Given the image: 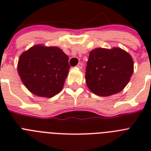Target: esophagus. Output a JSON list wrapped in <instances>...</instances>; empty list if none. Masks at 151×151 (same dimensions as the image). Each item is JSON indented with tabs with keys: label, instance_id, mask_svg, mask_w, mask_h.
<instances>
[{
	"label": "esophagus",
	"instance_id": "esophagus-1",
	"mask_svg": "<svg viewBox=\"0 0 151 151\" xmlns=\"http://www.w3.org/2000/svg\"><path fill=\"white\" fill-rule=\"evenodd\" d=\"M77 67H78V69H80V70H81V69L82 68V63H78V65H77Z\"/></svg>",
	"mask_w": 151,
	"mask_h": 151
}]
</instances>
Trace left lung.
<instances>
[{"instance_id":"left-lung-1","label":"left lung","mask_w":151,"mask_h":151,"mask_svg":"<svg viewBox=\"0 0 151 151\" xmlns=\"http://www.w3.org/2000/svg\"><path fill=\"white\" fill-rule=\"evenodd\" d=\"M133 70L131 55L122 48H95L87 63L86 85L94 94L110 96L124 89Z\"/></svg>"}]
</instances>
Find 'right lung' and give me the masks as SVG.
I'll use <instances>...</instances> for the list:
<instances>
[{"label":"right lung","instance_id":"obj_1","mask_svg":"<svg viewBox=\"0 0 151 151\" xmlns=\"http://www.w3.org/2000/svg\"><path fill=\"white\" fill-rule=\"evenodd\" d=\"M68 60L58 47L36 45L20 55L18 73L32 94L51 98L63 88L70 68Z\"/></svg>","mask_w":151,"mask_h":151}]
</instances>
